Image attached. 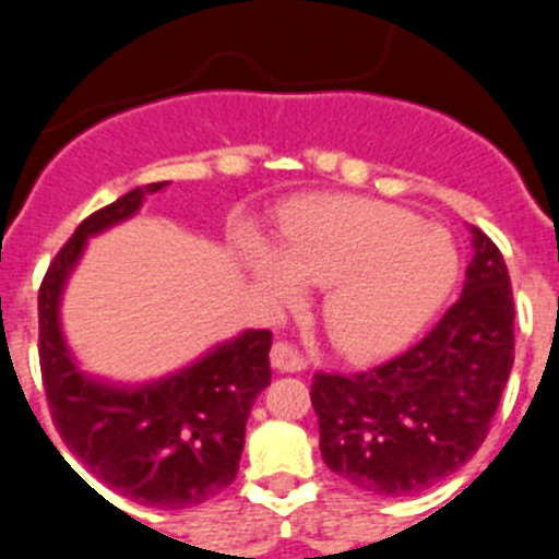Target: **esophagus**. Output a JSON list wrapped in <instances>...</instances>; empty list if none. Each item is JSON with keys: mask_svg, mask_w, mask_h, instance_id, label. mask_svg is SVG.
<instances>
[{"mask_svg": "<svg viewBox=\"0 0 559 559\" xmlns=\"http://www.w3.org/2000/svg\"><path fill=\"white\" fill-rule=\"evenodd\" d=\"M270 360H273V366L278 368V371H289V373L302 371V368L308 366L306 355H302L295 344H289V341H278V344H273V349H270Z\"/></svg>", "mask_w": 559, "mask_h": 559, "instance_id": "34e87169", "label": "esophagus"}]
</instances>
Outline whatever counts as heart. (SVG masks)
<instances>
[{
    "instance_id": "1",
    "label": "heart",
    "mask_w": 559,
    "mask_h": 559,
    "mask_svg": "<svg viewBox=\"0 0 559 559\" xmlns=\"http://www.w3.org/2000/svg\"><path fill=\"white\" fill-rule=\"evenodd\" d=\"M284 257L253 251V273L278 302L300 297V281L328 286L322 322L344 355L371 360L404 346L442 306L456 281L445 231L373 199H313L284 221Z\"/></svg>"
}]
</instances>
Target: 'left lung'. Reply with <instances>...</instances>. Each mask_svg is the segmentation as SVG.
<instances>
[{"label": "left lung", "mask_w": 559, "mask_h": 559, "mask_svg": "<svg viewBox=\"0 0 559 559\" xmlns=\"http://www.w3.org/2000/svg\"><path fill=\"white\" fill-rule=\"evenodd\" d=\"M462 297L420 341L355 373L317 371L319 448L335 475L371 495L431 489L475 456L513 368L511 275L473 226Z\"/></svg>", "instance_id": "left-lung-1"}]
</instances>
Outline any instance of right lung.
Wrapping results in <instances>:
<instances>
[{"instance_id":"right-lung-1","label":"right lung","mask_w":559,"mask_h":559,"mask_svg":"<svg viewBox=\"0 0 559 559\" xmlns=\"http://www.w3.org/2000/svg\"><path fill=\"white\" fill-rule=\"evenodd\" d=\"M133 188L95 210L59 248L37 292L43 388L64 445L108 489L150 508H191L235 480L253 399L270 384V330H248L160 382L119 390L81 377L59 330V295L86 237L130 218L147 193Z\"/></svg>"}]
</instances>
